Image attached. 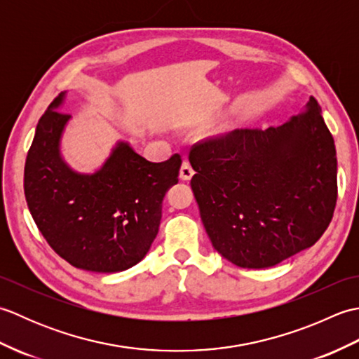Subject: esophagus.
<instances>
[{
    "label": "esophagus",
    "instance_id": "34e87169",
    "mask_svg": "<svg viewBox=\"0 0 359 359\" xmlns=\"http://www.w3.org/2000/svg\"><path fill=\"white\" fill-rule=\"evenodd\" d=\"M193 174H194L193 166L189 165L188 160H185V162L182 163V166H180V179L182 180H189L193 177Z\"/></svg>",
    "mask_w": 359,
    "mask_h": 359
}]
</instances>
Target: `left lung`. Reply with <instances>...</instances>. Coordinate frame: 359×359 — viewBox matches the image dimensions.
I'll use <instances>...</instances> for the list:
<instances>
[{"instance_id":"1","label":"left lung","mask_w":359,"mask_h":359,"mask_svg":"<svg viewBox=\"0 0 359 359\" xmlns=\"http://www.w3.org/2000/svg\"><path fill=\"white\" fill-rule=\"evenodd\" d=\"M287 123L234 129L189 152L191 188L217 253L269 269L315 245L337 205V149L313 97Z\"/></svg>"}]
</instances>
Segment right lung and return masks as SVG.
<instances>
[{"instance_id":"obj_1","label":"right lung","mask_w":359,"mask_h":359,"mask_svg":"<svg viewBox=\"0 0 359 359\" xmlns=\"http://www.w3.org/2000/svg\"><path fill=\"white\" fill-rule=\"evenodd\" d=\"M66 93L36 125L25 166V194L38 230L58 256L81 270L117 273L148 255L162 202L179 182L180 156L149 162L118 140L94 172H79L62 156L69 114Z\"/></svg>"}]
</instances>
